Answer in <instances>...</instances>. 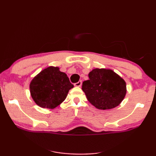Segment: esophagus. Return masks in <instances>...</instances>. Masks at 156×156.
I'll list each match as a JSON object with an SVG mask.
<instances>
[{
  "label": "esophagus",
  "instance_id": "obj_1",
  "mask_svg": "<svg viewBox=\"0 0 156 156\" xmlns=\"http://www.w3.org/2000/svg\"><path fill=\"white\" fill-rule=\"evenodd\" d=\"M82 81L80 80V81H78V82H76V83H75L74 86H75V87H80L81 86H82Z\"/></svg>",
  "mask_w": 156,
  "mask_h": 156
}]
</instances>
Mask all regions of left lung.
Wrapping results in <instances>:
<instances>
[{"mask_svg": "<svg viewBox=\"0 0 156 156\" xmlns=\"http://www.w3.org/2000/svg\"><path fill=\"white\" fill-rule=\"evenodd\" d=\"M82 89L88 101L101 110L115 108L121 104L127 92L126 82L111 69L95 68L88 74Z\"/></svg>", "mask_w": 156, "mask_h": 156, "instance_id": "left-lung-1", "label": "left lung"}]
</instances>
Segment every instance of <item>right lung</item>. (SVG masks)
Segmentation results:
<instances>
[{
  "label": "right lung",
  "mask_w": 156,
  "mask_h": 156,
  "mask_svg": "<svg viewBox=\"0 0 156 156\" xmlns=\"http://www.w3.org/2000/svg\"><path fill=\"white\" fill-rule=\"evenodd\" d=\"M74 87L59 67L49 66L35 76L29 84L33 100L39 107L53 109L64 101Z\"/></svg>",
  "instance_id": "add662e5"
}]
</instances>
